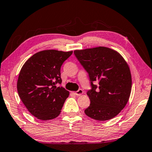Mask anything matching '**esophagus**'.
<instances>
[{"label":"esophagus","instance_id":"34e87169","mask_svg":"<svg viewBox=\"0 0 152 152\" xmlns=\"http://www.w3.org/2000/svg\"><path fill=\"white\" fill-rule=\"evenodd\" d=\"M83 93H84V91L82 90V89H79L78 91H76V92L74 93V94H75V95L77 96H80L81 95H83Z\"/></svg>","mask_w":152,"mask_h":152}]
</instances>
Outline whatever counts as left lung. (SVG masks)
<instances>
[{
    "label": "left lung",
    "instance_id": "8db88e82",
    "mask_svg": "<svg viewBox=\"0 0 152 152\" xmlns=\"http://www.w3.org/2000/svg\"><path fill=\"white\" fill-rule=\"evenodd\" d=\"M74 53L88 72L92 86L87 92L91 103L85 114L100 121L113 118L126 106L131 95L132 78L127 62L116 50L105 47L75 50ZM94 81L99 83L98 89Z\"/></svg>",
    "mask_w": 152,
    "mask_h": 152
}]
</instances>
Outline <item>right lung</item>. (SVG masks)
<instances>
[{
    "label": "right lung",
    "instance_id": "add662e5",
    "mask_svg": "<svg viewBox=\"0 0 152 152\" xmlns=\"http://www.w3.org/2000/svg\"><path fill=\"white\" fill-rule=\"evenodd\" d=\"M73 51L53 49L39 51L30 57L21 67L17 88L21 102L38 119L57 118L69 93L61 84V66Z\"/></svg>",
    "mask_w": 152,
    "mask_h": 152
}]
</instances>
